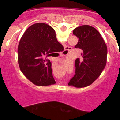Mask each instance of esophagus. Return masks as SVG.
I'll return each instance as SVG.
<instances>
[{"label": "esophagus", "instance_id": "1", "mask_svg": "<svg viewBox=\"0 0 120 120\" xmlns=\"http://www.w3.org/2000/svg\"><path fill=\"white\" fill-rule=\"evenodd\" d=\"M71 49V47H66L65 49V51H64V52H63V55H67L68 54V51Z\"/></svg>", "mask_w": 120, "mask_h": 120}]
</instances>
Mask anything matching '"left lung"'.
I'll list each match as a JSON object with an SVG mask.
<instances>
[{
	"instance_id": "left-lung-1",
	"label": "left lung",
	"mask_w": 120,
	"mask_h": 120,
	"mask_svg": "<svg viewBox=\"0 0 120 120\" xmlns=\"http://www.w3.org/2000/svg\"><path fill=\"white\" fill-rule=\"evenodd\" d=\"M79 39L75 48L83 50L81 59L75 61V73L69 86L85 87L90 85L99 77L107 63V47L101 34L90 25H82L73 30Z\"/></svg>"
}]
</instances>
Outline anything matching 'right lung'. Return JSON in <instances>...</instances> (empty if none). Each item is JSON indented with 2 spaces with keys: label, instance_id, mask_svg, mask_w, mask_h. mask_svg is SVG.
I'll list each match as a JSON object with an SVG mask.
<instances>
[{
  "label": "right lung",
  "instance_id": "right-lung-1",
  "mask_svg": "<svg viewBox=\"0 0 120 120\" xmlns=\"http://www.w3.org/2000/svg\"><path fill=\"white\" fill-rule=\"evenodd\" d=\"M63 49L51 26L45 23L32 25L25 31L18 46V61L21 71L37 86L56 83L52 75L51 63L49 60H43V56H51L52 53Z\"/></svg>",
  "mask_w": 120,
  "mask_h": 120
}]
</instances>
